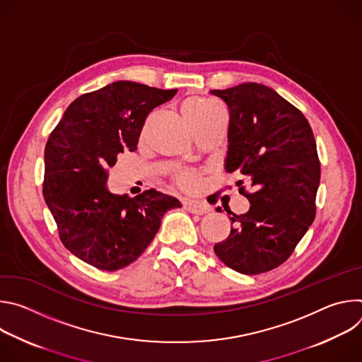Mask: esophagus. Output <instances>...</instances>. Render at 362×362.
Wrapping results in <instances>:
<instances>
[{
    "label": "esophagus",
    "mask_w": 362,
    "mask_h": 362,
    "mask_svg": "<svg viewBox=\"0 0 362 362\" xmlns=\"http://www.w3.org/2000/svg\"><path fill=\"white\" fill-rule=\"evenodd\" d=\"M183 208L187 212L194 214V215H203L206 212H209V206L203 202H197V200H185Z\"/></svg>",
    "instance_id": "esophagus-1"
}]
</instances>
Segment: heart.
I'll list each match as a JSON object with an SVG mask.
<instances>
[{"label": "heart", "instance_id": "obj_1", "mask_svg": "<svg viewBox=\"0 0 362 362\" xmlns=\"http://www.w3.org/2000/svg\"><path fill=\"white\" fill-rule=\"evenodd\" d=\"M221 112V107L215 105L214 101H209L202 97H190L185 101V105L182 107V113L185 120L192 126L212 117ZM176 183L187 190H193L199 185V176L194 172H183L176 176Z\"/></svg>", "mask_w": 362, "mask_h": 362}]
</instances>
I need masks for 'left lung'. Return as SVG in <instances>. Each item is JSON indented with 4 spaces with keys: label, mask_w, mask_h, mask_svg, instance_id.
<instances>
[{
    "label": "left lung",
    "mask_w": 362,
    "mask_h": 362,
    "mask_svg": "<svg viewBox=\"0 0 362 362\" xmlns=\"http://www.w3.org/2000/svg\"><path fill=\"white\" fill-rule=\"evenodd\" d=\"M229 109L225 169L247 179L239 192L250 208L215 253L230 269L257 275L282 265L315 219L321 165L305 116L275 90L243 83L212 90Z\"/></svg>",
    "instance_id": "left-lung-1"
}]
</instances>
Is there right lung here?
<instances>
[{
    "mask_svg": "<svg viewBox=\"0 0 362 362\" xmlns=\"http://www.w3.org/2000/svg\"><path fill=\"white\" fill-rule=\"evenodd\" d=\"M176 93L115 81L77 97L48 137L44 200L63 245L94 268L117 271L134 262L163 215L182 206L154 189L130 197L106 186L120 154L137 148L147 115Z\"/></svg>",
    "mask_w": 362,
    "mask_h": 362,
    "instance_id": "right-lung-1",
    "label": "right lung"
}]
</instances>
